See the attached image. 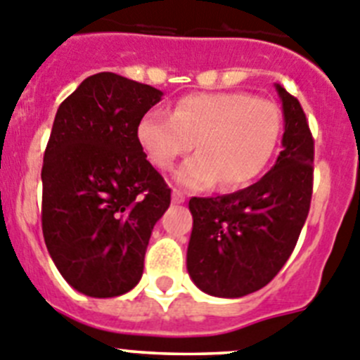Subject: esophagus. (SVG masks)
Instances as JSON below:
<instances>
[{
	"instance_id": "34e87169",
	"label": "esophagus",
	"mask_w": 360,
	"mask_h": 360,
	"mask_svg": "<svg viewBox=\"0 0 360 360\" xmlns=\"http://www.w3.org/2000/svg\"><path fill=\"white\" fill-rule=\"evenodd\" d=\"M184 199H186V197H184V193L174 188V190H172V200H174V202L181 204V202H184Z\"/></svg>"
}]
</instances>
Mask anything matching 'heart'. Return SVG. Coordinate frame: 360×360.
<instances>
[{
  "mask_svg": "<svg viewBox=\"0 0 360 360\" xmlns=\"http://www.w3.org/2000/svg\"><path fill=\"white\" fill-rule=\"evenodd\" d=\"M281 131L273 102L248 93H193L176 103L174 115L150 109L136 129L138 143L154 167L168 170L195 147L200 152L176 172L177 183L204 190L220 181L235 190L267 167Z\"/></svg>",
  "mask_w": 360,
  "mask_h": 360,
  "instance_id": "obj_1",
  "label": "heart"
}]
</instances>
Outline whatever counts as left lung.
<instances>
[{
    "mask_svg": "<svg viewBox=\"0 0 360 360\" xmlns=\"http://www.w3.org/2000/svg\"><path fill=\"white\" fill-rule=\"evenodd\" d=\"M283 150L258 183L222 197H192L186 267L202 292L242 297L273 280L292 255L310 210L314 138L296 96L276 84Z\"/></svg>",
    "mask_w": 360,
    "mask_h": 360,
    "instance_id": "1",
    "label": "left lung"
}]
</instances>
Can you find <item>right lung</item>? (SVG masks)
I'll list each match as a JSON object with an SVG mask.
<instances>
[{
  "label": "right lung",
  "instance_id": "obj_1",
  "mask_svg": "<svg viewBox=\"0 0 360 360\" xmlns=\"http://www.w3.org/2000/svg\"><path fill=\"white\" fill-rule=\"evenodd\" d=\"M163 93L116 73L87 77L59 105L43 161V235L64 280L91 297L134 289L170 188L138 143Z\"/></svg>",
  "mask_w": 360,
  "mask_h": 360
}]
</instances>
